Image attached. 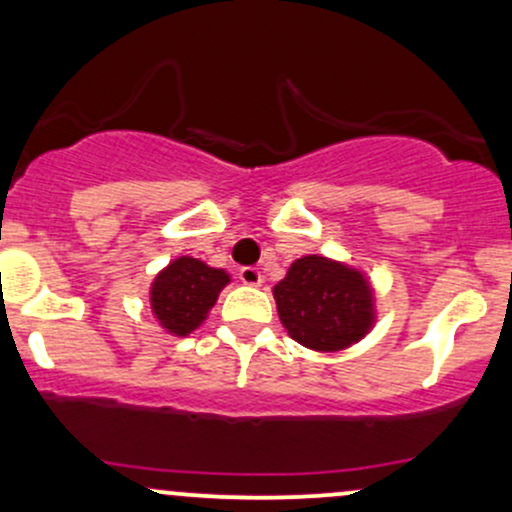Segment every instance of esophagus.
Masks as SVG:
<instances>
[{"mask_svg":"<svg viewBox=\"0 0 512 512\" xmlns=\"http://www.w3.org/2000/svg\"><path fill=\"white\" fill-rule=\"evenodd\" d=\"M239 280L244 285H261L263 283V273L258 268L249 266V268H241L239 271Z\"/></svg>","mask_w":512,"mask_h":512,"instance_id":"34e87169","label":"esophagus"}]
</instances>
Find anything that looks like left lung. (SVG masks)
<instances>
[{
  "instance_id": "obj_1",
  "label": "left lung",
  "mask_w": 512,
  "mask_h": 512,
  "mask_svg": "<svg viewBox=\"0 0 512 512\" xmlns=\"http://www.w3.org/2000/svg\"><path fill=\"white\" fill-rule=\"evenodd\" d=\"M278 317L295 342L342 351L376 324V298L359 268L327 256H302L273 288Z\"/></svg>"
}]
</instances>
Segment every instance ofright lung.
<instances>
[{"label": "right lung", "mask_w": 512, "mask_h": 512, "mask_svg": "<svg viewBox=\"0 0 512 512\" xmlns=\"http://www.w3.org/2000/svg\"><path fill=\"white\" fill-rule=\"evenodd\" d=\"M224 268H212L192 256H178L153 278L148 298L158 324L173 337H188L217 302L224 285H229Z\"/></svg>", "instance_id": "1"}]
</instances>
